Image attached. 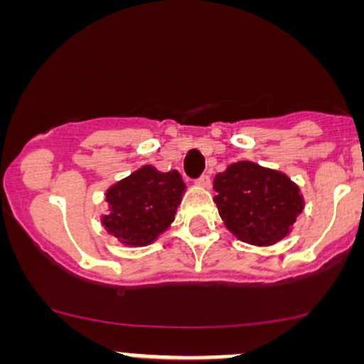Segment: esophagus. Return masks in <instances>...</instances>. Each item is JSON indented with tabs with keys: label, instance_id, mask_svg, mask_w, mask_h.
<instances>
[{
	"label": "esophagus",
	"instance_id": "esophagus-1",
	"mask_svg": "<svg viewBox=\"0 0 364 364\" xmlns=\"http://www.w3.org/2000/svg\"><path fill=\"white\" fill-rule=\"evenodd\" d=\"M210 178L207 176V174H203L202 178H198L196 179V186H200V188H205V190H208V188H210Z\"/></svg>",
	"mask_w": 364,
	"mask_h": 364
}]
</instances>
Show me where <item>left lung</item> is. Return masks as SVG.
<instances>
[{"label":"left lung","mask_w":364,"mask_h":364,"mask_svg":"<svg viewBox=\"0 0 364 364\" xmlns=\"http://www.w3.org/2000/svg\"><path fill=\"white\" fill-rule=\"evenodd\" d=\"M214 202L224 225L243 243L272 246L287 237L304 196L287 174L252 161L232 162L215 174Z\"/></svg>","instance_id":"obj_1"}]
</instances>
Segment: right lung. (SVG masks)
Segmentation results:
<instances>
[{
  "label": "right lung",
  "mask_w": 364,
  "mask_h": 364,
  "mask_svg": "<svg viewBox=\"0 0 364 364\" xmlns=\"http://www.w3.org/2000/svg\"><path fill=\"white\" fill-rule=\"evenodd\" d=\"M185 191L176 169L161 173L150 164L141 166L106 190L109 214L101 215L102 228L124 246L152 245L174 223Z\"/></svg>",
  "instance_id": "add662e5"
}]
</instances>
